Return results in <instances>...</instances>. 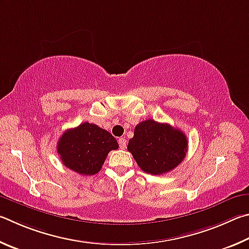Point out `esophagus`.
<instances>
[{
  "mask_svg": "<svg viewBox=\"0 0 249 249\" xmlns=\"http://www.w3.org/2000/svg\"><path fill=\"white\" fill-rule=\"evenodd\" d=\"M119 146H120V149H122V150H124L125 147H127V141H125L124 138L119 139Z\"/></svg>",
  "mask_w": 249,
  "mask_h": 249,
  "instance_id": "esophagus-1",
  "label": "esophagus"
}]
</instances>
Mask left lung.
Segmentation results:
<instances>
[{
    "mask_svg": "<svg viewBox=\"0 0 249 249\" xmlns=\"http://www.w3.org/2000/svg\"><path fill=\"white\" fill-rule=\"evenodd\" d=\"M187 150L188 142L184 132L152 119L140 122L128 143V151L139 167L152 175H162L176 168L185 159Z\"/></svg>",
    "mask_w": 249,
    "mask_h": 249,
    "instance_id": "left-lung-1",
    "label": "left lung"
}]
</instances>
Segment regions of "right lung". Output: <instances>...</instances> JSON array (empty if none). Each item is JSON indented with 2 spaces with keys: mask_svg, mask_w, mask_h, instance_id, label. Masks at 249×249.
I'll return each instance as SVG.
<instances>
[{
  "mask_svg": "<svg viewBox=\"0 0 249 249\" xmlns=\"http://www.w3.org/2000/svg\"><path fill=\"white\" fill-rule=\"evenodd\" d=\"M119 145L105 129L89 122L69 129L59 139L56 151L64 166L81 175L97 174L108 153Z\"/></svg>",
  "mask_w": 249,
  "mask_h": 249,
  "instance_id": "add662e5",
  "label": "right lung"
}]
</instances>
